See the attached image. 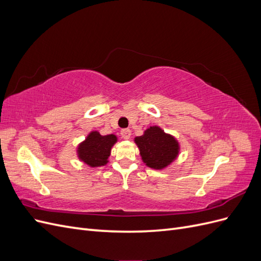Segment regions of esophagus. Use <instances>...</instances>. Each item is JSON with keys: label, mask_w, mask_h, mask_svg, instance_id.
I'll return each instance as SVG.
<instances>
[{"label": "esophagus", "mask_w": 261, "mask_h": 261, "mask_svg": "<svg viewBox=\"0 0 261 261\" xmlns=\"http://www.w3.org/2000/svg\"><path fill=\"white\" fill-rule=\"evenodd\" d=\"M121 135L124 139H129L130 135H132V132H130V129H123L121 132Z\"/></svg>", "instance_id": "obj_1"}]
</instances>
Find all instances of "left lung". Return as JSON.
Returning a JSON list of instances; mask_svg holds the SVG:
<instances>
[{
    "label": "left lung",
    "instance_id": "left-lung-1",
    "mask_svg": "<svg viewBox=\"0 0 261 261\" xmlns=\"http://www.w3.org/2000/svg\"><path fill=\"white\" fill-rule=\"evenodd\" d=\"M134 141L139 149L141 160L153 170H164L170 167L180 151L178 140L158 125L150 126L143 135L134 138Z\"/></svg>",
    "mask_w": 261,
    "mask_h": 261
}]
</instances>
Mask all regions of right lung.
I'll list each match as a JSON object with an SVG mask.
<instances>
[{
  "label": "right lung",
  "mask_w": 261,
  "mask_h": 261,
  "mask_svg": "<svg viewBox=\"0 0 261 261\" xmlns=\"http://www.w3.org/2000/svg\"><path fill=\"white\" fill-rule=\"evenodd\" d=\"M116 143L117 136L114 134L102 136L98 130H91L76 148L78 160L89 168L103 167L108 164L111 150Z\"/></svg>",
  "instance_id": "1"
}]
</instances>
